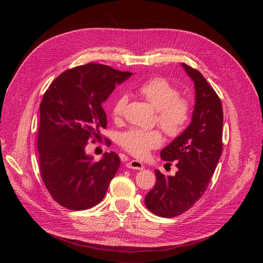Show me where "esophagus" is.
<instances>
[{
  "label": "esophagus",
  "mask_w": 263,
  "mask_h": 263,
  "mask_svg": "<svg viewBox=\"0 0 263 263\" xmlns=\"http://www.w3.org/2000/svg\"><path fill=\"white\" fill-rule=\"evenodd\" d=\"M126 166L128 168H133V170H137V171H142L144 168V165L140 161H137V160H131V161L127 162Z\"/></svg>",
  "instance_id": "1"
}]
</instances>
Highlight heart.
<instances>
[{
  "mask_svg": "<svg viewBox=\"0 0 263 263\" xmlns=\"http://www.w3.org/2000/svg\"><path fill=\"white\" fill-rule=\"evenodd\" d=\"M139 95L157 110L159 126L170 137H177L184 132L191 120V104L180 98L179 90L162 78L147 80L138 87ZM128 103V96L120 95L111 108L114 119L123 117ZM163 137L159 130L132 128L120 137L121 145L137 158L147 156L148 152L162 144Z\"/></svg>",
  "mask_w": 263,
  "mask_h": 263,
  "instance_id": "obj_1",
  "label": "heart"
}]
</instances>
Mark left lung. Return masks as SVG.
I'll use <instances>...</instances> for the list:
<instances>
[{
	"label": "left lung",
	"mask_w": 263,
	"mask_h": 263,
	"mask_svg": "<svg viewBox=\"0 0 263 263\" xmlns=\"http://www.w3.org/2000/svg\"><path fill=\"white\" fill-rule=\"evenodd\" d=\"M194 84L196 103L192 123L161 149L164 161L176 160V175L155 170L156 184L144 198L146 208L162 217H174L194 206L204 195L221 154L222 107L203 74L181 63Z\"/></svg>",
	"instance_id": "left-lung-1"
}]
</instances>
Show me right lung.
Wrapping results in <instances>:
<instances>
[{
    "label": "right lung",
    "mask_w": 263,
    "mask_h": 263,
    "mask_svg": "<svg viewBox=\"0 0 263 263\" xmlns=\"http://www.w3.org/2000/svg\"><path fill=\"white\" fill-rule=\"evenodd\" d=\"M131 74L88 63L63 71L47 89L40 107L37 148L43 181L61 206L84 210L104 199L120 157L110 152L93 161L85 147L107 126L102 104Z\"/></svg>",
    "instance_id": "right-lung-1"
}]
</instances>
